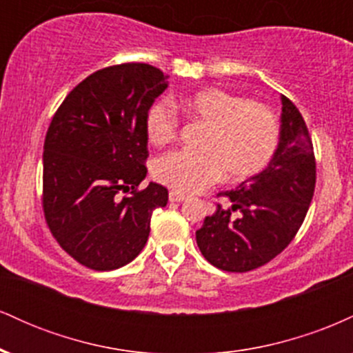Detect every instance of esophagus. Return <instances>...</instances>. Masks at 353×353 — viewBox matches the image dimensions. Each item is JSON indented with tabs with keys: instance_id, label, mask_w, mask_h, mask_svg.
<instances>
[{
	"instance_id": "34e87169",
	"label": "esophagus",
	"mask_w": 353,
	"mask_h": 353,
	"mask_svg": "<svg viewBox=\"0 0 353 353\" xmlns=\"http://www.w3.org/2000/svg\"><path fill=\"white\" fill-rule=\"evenodd\" d=\"M169 201H171V202H182V201H185V196H184V194L176 192V190H171V192H169Z\"/></svg>"
}]
</instances>
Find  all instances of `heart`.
<instances>
[{
  "instance_id": "1",
  "label": "heart",
  "mask_w": 353,
  "mask_h": 353,
  "mask_svg": "<svg viewBox=\"0 0 353 353\" xmlns=\"http://www.w3.org/2000/svg\"><path fill=\"white\" fill-rule=\"evenodd\" d=\"M181 109L205 125L199 154L172 151L157 157L152 176L179 194H197L222 177L242 182L265 171L272 163L281 124L269 106L249 101L222 88H202L169 103L157 101L145 117V132L156 145L172 143L179 134Z\"/></svg>"
}]
</instances>
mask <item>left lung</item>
<instances>
[{
    "instance_id": "obj_1",
    "label": "left lung",
    "mask_w": 353,
    "mask_h": 353,
    "mask_svg": "<svg viewBox=\"0 0 353 353\" xmlns=\"http://www.w3.org/2000/svg\"><path fill=\"white\" fill-rule=\"evenodd\" d=\"M281 143L265 171L219 192L217 209L196 232L202 255L225 272H249L272 261L297 236L315 189V154L305 121L285 96ZM234 212H238L236 216Z\"/></svg>"
}]
</instances>
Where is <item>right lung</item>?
<instances>
[{
    "label": "right lung",
    "instance_id": "obj_1",
    "mask_svg": "<svg viewBox=\"0 0 353 353\" xmlns=\"http://www.w3.org/2000/svg\"><path fill=\"white\" fill-rule=\"evenodd\" d=\"M168 88L151 64L92 72L52 116L43 152V212L52 237L88 269L114 270L139 255L168 189L148 174L145 117Z\"/></svg>",
    "mask_w": 353,
    "mask_h": 353
}]
</instances>
